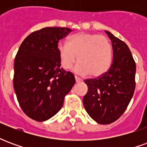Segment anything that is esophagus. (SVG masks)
Returning a JSON list of instances; mask_svg holds the SVG:
<instances>
[{"mask_svg": "<svg viewBox=\"0 0 147 147\" xmlns=\"http://www.w3.org/2000/svg\"><path fill=\"white\" fill-rule=\"evenodd\" d=\"M75 79H76V83H78V82H81V81H82V80H81L80 78H79L78 76H75Z\"/></svg>", "mask_w": 147, "mask_h": 147, "instance_id": "esophagus-1", "label": "esophagus"}]
</instances>
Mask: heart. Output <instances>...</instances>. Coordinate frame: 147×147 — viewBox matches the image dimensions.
Instances as JSON below:
<instances>
[{
  "label": "heart",
  "mask_w": 147,
  "mask_h": 147,
  "mask_svg": "<svg viewBox=\"0 0 147 147\" xmlns=\"http://www.w3.org/2000/svg\"><path fill=\"white\" fill-rule=\"evenodd\" d=\"M57 51L63 68L68 70L78 59L74 71L80 75L101 76L109 69L113 47L108 38L98 34L80 32L71 37L68 45L60 44Z\"/></svg>",
  "instance_id": "b5f03b06"
}]
</instances>
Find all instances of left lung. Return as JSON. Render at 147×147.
<instances>
[{"instance_id":"obj_1","label":"left lung","mask_w":147,"mask_h":147,"mask_svg":"<svg viewBox=\"0 0 147 147\" xmlns=\"http://www.w3.org/2000/svg\"><path fill=\"white\" fill-rule=\"evenodd\" d=\"M113 46V63L104 75L86 80L88 87L83 97L84 108L97 123L109 124L126 110L136 88V62L128 46L105 30Z\"/></svg>"}]
</instances>
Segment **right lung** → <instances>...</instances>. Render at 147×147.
<instances>
[{
    "label": "right lung",
    "instance_id": "add662e5",
    "mask_svg": "<svg viewBox=\"0 0 147 147\" xmlns=\"http://www.w3.org/2000/svg\"><path fill=\"white\" fill-rule=\"evenodd\" d=\"M71 30L45 27L29 34L15 58L13 86L24 113L45 121L60 111L65 95L76 83L70 71L61 67L58 42Z\"/></svg>",
    "mask_w": 147,
    "mask_h": 147
}]
</instances>
